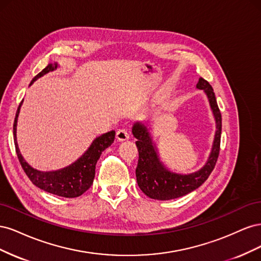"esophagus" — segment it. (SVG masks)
Listing matches in <instances>:
<instances>
[{
	"mask_svg": "<svg viewBox=\"0 0 261 261\" xmlns=\"http://www.w3.org/2000/svg\"><path fill=\"white\" fill-rule=\"evenodd\" d=\"M129 138V132L126 128H120L116 132V139L123 141V140H127Z\"/></svg>",
	"mask_w": 261,
	"mask_h": 261,
	"instance_id": "1",
	"label": "esophagus"
}]
</instances>
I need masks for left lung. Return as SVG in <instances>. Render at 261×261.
I'll list each match as a JSON object with an SVG mask.
<instances>
[{
  "label": "left lung",
  "mask_w": 261,
  "mask_h": 261,
  "mask_svg": "<svg viewBox=\"0 0 261 261\" xmlns=\"http://www.w3.org/2000/svg\"><path fill=\"white\" fill-rule=\"evenodd\" d=\"M197 88L204 90V92L207 93L217 123L216 137L215 141H213L209 160L207 164L198 172L188 175H180L165 170L163 165H161L159 160H158L156 153L151 143V138H150L145 126L138 123L134 125L133 135L137 138L136 146L139 152L138 164L136 168V178L141 191L150 198L158 200H170L191 193L206 181L216 167L220 152L222 117H221L220 109L218 107L217 99L211 85L200 77L198 84H197Z\"/></svg>",
  "instance_id": "8db88e82"
}]
</instances>
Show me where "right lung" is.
<instances>
[{
  "label": "right lung",
  "mask_w": 261,
  "mask_h": 261,
  "mask_svg": "<svg viewBox=\"0 0 261 261\" xmlns=\"http://www.w3.org/2000/svg\"><path fill=\"white\" fill-rule=\"evenodd\" d=\"M57 64H49L40 73L34 77L30 85L33 84L39 77L42 75L52 72L57 68ZM21 105V102H20ZM17 109L16 116L14 121V141H15V149L20 162L23 172L29 179L33 181V184L39 187L43 191L51 193L53 195H58L61 197H66V198H75L83 195L87 189H88L94 178V173H96V164L99 160V158L109 146H111L115 138V132H109L105 135H102L94 139L92 145L89 149L78 159L75 163L70 164L69 167L62 169L54 172H40L33 169L30 165L23 160L21 156L19 149L16 143V124H17V116L19 113V108Z\"/></svg>",
  "instance_id": "obj_1"
}]
</instances>
